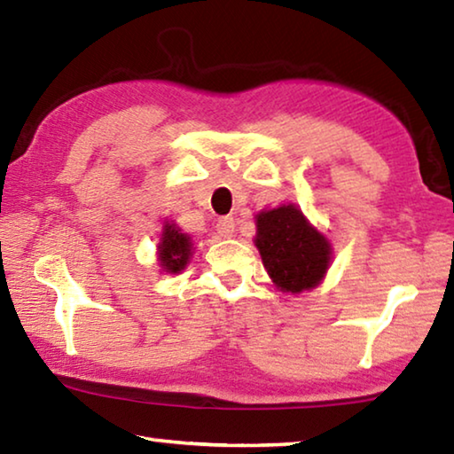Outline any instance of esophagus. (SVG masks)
Returning <instances> with one entry per match:
<instances>
[{"label": "esophagus", "instance_id": "esophagus-1", "mask_svg": "<svg viewBox=\"0 0 454 454\" xmlns=\"http://www.w3.org/2000/svg\"><path fill=\"white\" fill-rule=\"evenodd\" d=\"M216 230H218V234L222 238H230V236L234 234V218L232 216L220 218L218 224H216Z\"/></svg>", "mask_w": 454, "mask_h": 454}]
</instances>
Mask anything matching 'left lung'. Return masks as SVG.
<instances>
[{
  "mask_svg": "<svg viewBox=\"0 0 454 454\" xmlns=\"http://www.w3.org/2000/svg\"><path fill=\"white\" fill-rule=\"evenodd\" d=\"M256 246L276 286L302 292L317 286L330 262V246L296 206L258 214Z\"/></svg>",
  "mask_w": 454,
  "mask_h": 454,
  "instance_id": "1",
  "label": "left lung"
}]
</instances>
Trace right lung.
Masks as SVG:
<instances>
[{"mask_svg": "<svg viewBox=\"0 0 454 454\" xmlns=\"http://www.w3.org/2000/svg\"><path fill=\"white\" fill-rule=\"evenodd\" d=\"M160 266L166 268V272H180L186 268L188 258L192 254V242L186 234L180 232V228L174 224H166L162 240H160Z\"/></svg>", "mask_w": 454, "mask_h": 454, "instance_id": "1", "label": "right lung"}]
</instances>
